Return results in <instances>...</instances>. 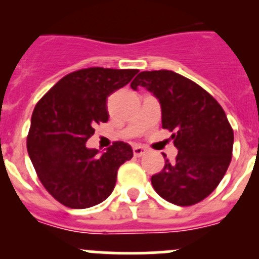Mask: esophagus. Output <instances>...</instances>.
Listing matches in <instances>:
<instances>
[{"instance_id":"obj_1","label":"esophagus","mask_w":259,"mask_h":259,"mask_svg":"<svg viewBox=\"0 0 259 259\" xmlns=\"http://www.w3.org/2000/svg\"><path fill=\"white\" fill-rule=\"evenodd\" d=\"M146 153V149L144 148V146H140V145H136L134 146V154L135 157H143L144 154Z\"/></svg>"}]
</instances>
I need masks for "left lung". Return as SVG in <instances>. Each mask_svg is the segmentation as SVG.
Instances as JSON below:
<instances>
[{"mask_svg":"<svg viewBox=\"0 0 259 259\" xmlns=\"http://www.w3.org/2000/svg\"><path fill=\"white\" fill-rule=\"evenodd\" d=\"M141 85L161 104L162 127L174 132L175 161L164 157L152 185L162 198L191 206L214 191L230 166L233 131L221 105L192 80L174 71H143L131 88Z\"/></svg>","mask_w":259,"mask_h":259,"instance_id":"8db88e82","label":"left lung"}]
</instances>
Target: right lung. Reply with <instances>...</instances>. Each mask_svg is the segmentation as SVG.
<instances>
[{
    "instance_id": "add662e5",
    "label": "right lung",
    "mask_w": 259,
    "mask_h": 259,
    "mask_svg": "<svg viewBox=\"0 0 259 259\" xmlns=\"http://www.w3.org/2000/svg\"><path fill=\"white\" fill-rule=\"evenodd\" d=\"M139 70L89 67L62 77L32 113L27 150L38 179L65 206L87 209L109 197L118 168L134 157L115 141L102 154L85 143L95 125L107 122L106 100Z\"/></svg>"
}]
</instances>
